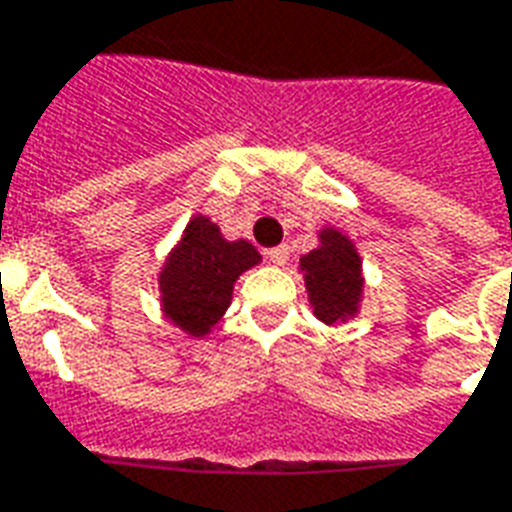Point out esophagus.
<instances>
[{"label":"esophagus","instance_id":"34e87169","mask_svg":"<svg viewBox=\"0 0 512 512\" xmlns=\"http://www.w3.org/2000/svg\"><path fill=\"white\" fill-rule=\"evenodd\" d=\"M288 245H278V248H270V251H267V259L272 261V264H278V267H283V264H286L288 261Z\"/></svg>","mask_w":512,"mask_h":512}]
</instances>
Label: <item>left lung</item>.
<instances>
[{
  "instance_id": "1",
  "label": "left lung",
  "mask_w": 512,
  "mask_h": 512,
  "mask_svg": "<svg viewBox=\"0 0 512 512\" xmlns=\"http://www.w3.org/2000/svg\"><path fill=\"white\" fill-rule=\"evenodd\" d=\"M310 305L324 324L348 321L361 297V259L353 242L334 229L321 232V245L299 259Z\"/></svg>"
}]
</instances>
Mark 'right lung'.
<instances>
[{
	"mask_svg": "<svg viewBox=\"0 0 512 512\" xmlns=\"http://www.w3.org/2000/svg\"><path fill=\"white\" fill-rule=\"evenodd\" d=\"M259 261L251 242H229L221 229L197 215L159 275L164 313L183 332L202 337L224 315L234 280Z\"/></svg>",
	"mask_w": 512,
	"mask_h": 512,
	"instance_id": "1",
	"label": "right lung"
}]
</instances>
